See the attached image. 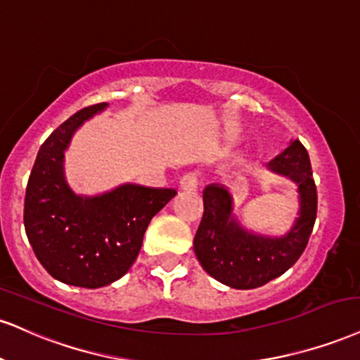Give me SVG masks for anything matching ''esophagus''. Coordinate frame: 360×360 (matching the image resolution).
Returning <instances> with one entry per match:
<instances>
[{
    "instance_id": "34e87169",
    "label": "esophagus",
    "mask_w": 360,
    "mask_h": 360,
    "mask_svg": "<svg viewBox=\"0 0 360 360\" xmlns=\"http://www.w3.org/2000/svg\"><path fill=\"white\" fill-rule=\"evenodd\" d=\"M179 186L183 191H196L199 186V174L198 172H188L181 177Z\"/></svg>"
}]
</instances>
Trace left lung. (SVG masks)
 <instances>
[{
	"instance_id": "left-lung-1",
	"label": "left lung",
	"mask_w": 360,
	"mask_h": 360,
	"mask_svg": "<svg viewBox=\"0 0 360 360\" xmlns=\"http://www.w3.org/2000/svg\"><path fill=\"white\" fill-rule=\"evenodd\" d=\"M268 167L292 177L300 193V216L283 238L245 231L233 218L231 196L221 186L211 184L202 191L205 213L194 236V253L207 274L231 288H258L283 275L304 253L317 218V188L304 144L293 141Z\"/></svg>"
}]
</instances>
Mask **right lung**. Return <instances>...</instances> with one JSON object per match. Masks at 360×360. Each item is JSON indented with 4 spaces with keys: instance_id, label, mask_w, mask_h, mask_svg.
<instances>
[{
    "instance_id": "1",
    "label": "right lung",
    "mask_w": 360,
    "mask_h": 360,
    "mask_svg": "<svg viewBox=\"0 0 360 360\" xmlns=\"http://www.w3.org/2000/svg\"><path fill=\"white\" fill-rule=\"evenodd\" d=\"M107 103L85 107L43 142L25 194L30 245L53 278L84 288L105 287L129 271L144 233L174 189L124 184L97 198H82L65 183L63 150L84 120Z\"/></svg>"
}]
</instances>
